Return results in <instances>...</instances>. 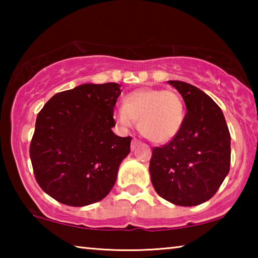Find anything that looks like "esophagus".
Instances as JSON below:
<instances>
[{
  "instance_id": "1",
  "label": "esophagus",
  "mask_w": 258,
  "mask_h": 258,
  "mask_svg": "<svg viewBox=\"0 0 258 258\" xmlns=\"http://www.w3.org/2000/svg\"><path fill=\"white\" fill-rule=\"evenodd\" d=\"M140 145V141L137 139V138H133L132 139V142H131V149L132 150H135L137 149V147Z\"/></svg>"
}]
</instances>
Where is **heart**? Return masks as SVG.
I'll use <instances>...</instances> for the list:
<instances>
[{
    "mask_svg": "<svg viewBox=\"0 0 258 258\" xmlns=\"http://www.w3.org/2000/svg\"><path fill=\"white\" fill-rule=\"evenodd\" d=\"M116 120L125 128L138 120L143 137L155 143H167L176 138L184 123L185 107L176 91L146 87L128 93L123 107L116 111Z\"/></svg>",
    "mask_w": 258,
    "mask_h": 258,
    "instance_id": "1",
    "label": "heart"
}]
</instances>
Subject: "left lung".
I'll return each mask as SVG.
<instances>
[{
	"mask_svg": "<svg viewBox=\"0 0 258 258\" xmlns=\"http://www.w3.org/2000/svg\"><path fill=\"white\" fill-rule=\"evenodd\" d=\"M168 83L187 111L176 138L152 148L151 182L167 202L197 206L216 194L230 171V132L221 108L206 93L184 82Z\"/></svg>",
	"mask_w": 258,
	"mask_h": 258,
	"instance_id": "1",
	"label": "left lung"
}]
</instances>
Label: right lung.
<instances>
[{
    "label": "right lung",
    "instance_id": "obj_1",
    "mask_svg": "<svg viewBox=\"0 0 258 258\" xmlns=\"http://www.w3.org/2000/svg\"><path fill=\"white\" fill-rule=\"evenodd\" d=\"M120 92L117 83L83 84L56 93L38 112L29 156L38 185L56 202L86 206L112 189L132 140L111 131Z\"/></svg>",
    "mask_w": 258,
    "mask_h": 258
}]
</instances>
